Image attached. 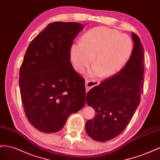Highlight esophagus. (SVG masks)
Here are the masks:
<instances>
[{
  "mask_svg": "<svg viewBox=\"0 0 160 160\" xmlns=\"http://www.w3.org/2000/svg\"><path fill=\"white\" fill-rule=\"evenodd\" d=\"M99 84V82L97 80H88L86 81L85 86H86V92H88L91 88H93L94 86H97Z\"/></svg>",
  "mask_w": 160,
  "mask_h": 160,
  "instance_id": "esophagus-1",
  "label": "esophagus"
}]
</instances>
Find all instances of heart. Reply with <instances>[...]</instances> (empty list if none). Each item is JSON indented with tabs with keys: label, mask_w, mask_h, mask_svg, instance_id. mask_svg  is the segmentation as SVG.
Returning <instances> with one entry per match:
<instances>
[{
	"label": "heart",
	"mask_w": 160,
	"mask_h": 160,
	"mask_svg": "<svg viewBox=\"0 0 160 160\" xmlns=\"http://www.w3.org/2000/svg\"><path fill=\"white\" fill-rule=\"evenodd\" d=\"M133 43L129 36L104 27L88 31L80 43L74 44L70 55L74 66L78 71L88 67L94 58L95 68L90 74L109 76L119 70L130 57Z\"/></svg>",
	"instance_id": "obj_1"
}]
</instances>
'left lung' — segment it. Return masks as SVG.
Returning a JSON list of instances; mask_svg holds the SVG:
<instances>
[{
    "label": "left lung",
    "instance_id": "8db88e82",
    "mask_svg": "<svg viewBox=\"0 0 160 160\" xmlns=\"http://www.w3.org/2000/svg\"><path fill=\"white\" fill-rule=\"evenodd\" d=\"M134 46L125 66L102 80L86 94V102L96 111L85 129L92 139L104 142L124 131L133 117L143 92L144 50L139 38L132 33Z\"/></svg>",
    "mask_w": 160,
    "mask_h": 160
}]
</instances>
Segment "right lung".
Returning a JSON list of instances; mask_svg holds the SVG:
<instances>
[{
	"mask_svg": "<svg viewBox=\"0 0 160 160\" xmlns=\"http://www.w3.org/2000/svg\"><path fill=\"white\" fill-rule=\"evenodd\" d=\"M83 25L54 22L31 41L19 71V88L27 119L44 133H56L86 101L84 79L71 64L73 40Z\"/></svg>",
	"mask_w": 160,
	"mask_h": 160,
	"instance_id": "obj_1",
	"label": "right lung"
}]
</instances>
